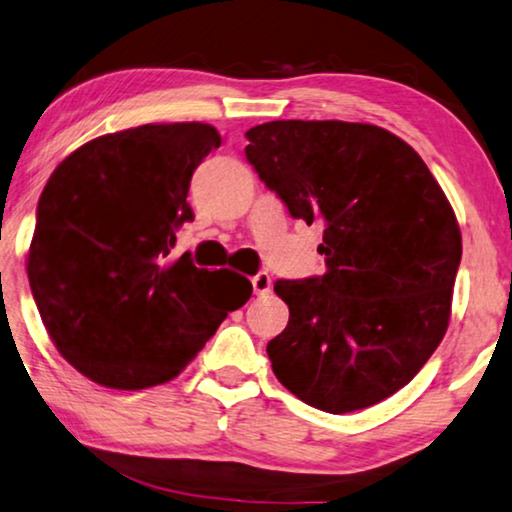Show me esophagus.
Returning a JSON list of instances; mask_svg holds the SVG:
<instances>
[{"label":"esophagus","mask_w":512,"mask_h":512,"mask_svg":"<svg viewBox=\"0 0 512 512\" xmlns=\"http://www.w3.org/2000/svg\"><path fill=\"white\" fill-rule=\"evenodd\" d=\"M251 286H254V293L258 297H263L272 290V277L267 272H258L256 277H251Z\"/></svg>","instance_id":"34e87169"}]
</instances>
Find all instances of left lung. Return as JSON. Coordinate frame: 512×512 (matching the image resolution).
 I'll return each mask as SVG.
<instances>
[{
  "label": "left lung",
  "instance_id": "8db88e82",
  "mask_svg": "<svg viewBox=\"0 0 512 512\" xmlns=\"http://www.w3.org/2000/svg\"><path fill=\"white\" fill-rule=\"evenodd\" d=\"M247 139L267 190L325 226V274L274 283L290 311L267 343L274 375L329 414L380 403L446 334L462 258L451 203L419 153L377 125L270 121Z\"/></svg>",
  "mask_w": 512,
  "mask_h": 512
}]
</instances>
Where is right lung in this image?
<instances>
[{
    "mask_svg": "<svg viewBox=\"0 0 512 512\" xmlns=\"http://www.w3.org/2000/svg\"><path fill=\"white\" fill-rule=\"evenodd\" d=\"M219 144L208 123H148L80 146L47 180L31 295L57 350L102 387L174 380L251 297L240 274L171 258L176 231L194 219V169Z\"/></svg>",
    "mask_w": 512,
    "mask_h": 512,
    "instance_id": "right-lung-1",
    "label": "right lung"
}]
</instances>
